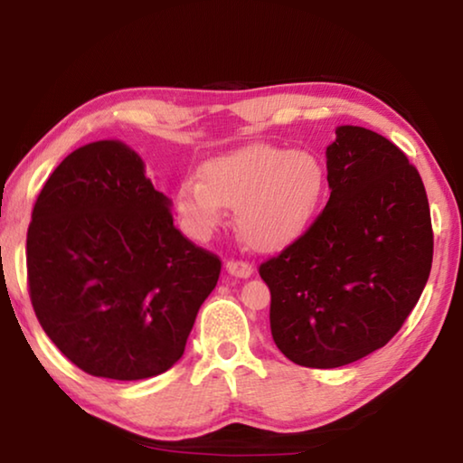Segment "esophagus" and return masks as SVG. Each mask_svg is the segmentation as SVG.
<instances>
[{
    "instance_id": "1",
    "label": "esophagus",
    "mask_w": 463,
    "mask_h": 463,
    "mask_svg": "<svg viewBox=\"0 0 463 463\" xmlns=\"http://www.w3.org/2000/svg\"><path fill=\"white\" fill-rule=\"evenodd\" d=\"M224 268L234 278H249L250 273H253V268H250V263L239 261V260H229V261L224 263Z\"/></svg>"
}]
</instances>
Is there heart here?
Wrapping results in <instances>:
<instances>
[{
  "label": "heart",
  "mask_w": 463,
  "mask_h": 463,
  "mask_svg": "<svg viewBox=\"0 0 463 463\" xmlns=\"http://www.w3.org/2000/svg\"><path fill=\"white\" fill-rule=\"evenodd\" d=\"M200 182H185L175 195L187 232L206 239L222 222V206L234 210L239 237L255 249H278L304 229L315 210L325 174L302 148L250 143L210 156Z\"/></svg>",
  "instance_id": "heart-1"
}]
</instances>
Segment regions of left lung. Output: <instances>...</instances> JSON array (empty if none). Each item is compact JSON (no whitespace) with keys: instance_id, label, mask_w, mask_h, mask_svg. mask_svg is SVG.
<instances>
[{"instance_id":"8db88e82","label":"left lung","mask_w":463,"mask_h":463,"mask_svg":"<svg viewBox=\"0 0 463 463\" xmlns=\"http://www.w3.org/2000/svg\"><path fill=\"white\" fill-rule=\"evenodd\" d=\"M323 213L260 265L278 349L304 367H341L373 354L409 318L433 263L419 171L394 143L339 127L326 146Z\"/></svg>"}]
</instances>
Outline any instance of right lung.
<instances>
[{
    "mask_svg": "<svg viewBox=\"0 0 463 463\" xmlns=\"http://www.w3.org/2000/svg\"><path fill=\"white\" fill-rule=\"evenodd\" d=\"M36 318L96 378L145 380L184 355L222 263L175 229L171 200L120 140L62 159L38 194L26 237Z\"/></svg>",
    "mask_w": 463,
    "mask_h": 463,
    "instance_id": "obj_1",
    "label": "right lung"
}]
</instances>
